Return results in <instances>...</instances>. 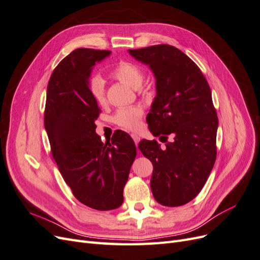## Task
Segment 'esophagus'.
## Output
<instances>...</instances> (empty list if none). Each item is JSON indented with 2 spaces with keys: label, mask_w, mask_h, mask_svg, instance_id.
Returning <instances> with one entry per match:
<instances>
[{
  "label": "esophagus",
  "mask_w": 260,
  "mask_h": 260,
  "mask_svg": "<svg viewBox=\"0 0 260 260\" xmlns=\"http://www.w3.org/2000/svg\"><path fill=\"white\" fill-rule=\"evenodd\" d=\"M131 137H132L133 141H135V143H136V145H137V147H138V144H139V142H140V137H139L138 135H131Z\"/></svg>",
  "instance_id": "34e87169"
}]
</instances>
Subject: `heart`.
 <instances>
[{
    "mask_svg": "<svg viewBox=\"0 0 260 260\" xmlns=\"http://www.w3.org/2000/svg\"><path fill=\"white\" fill-rule=\"evenodd\" d=\"M115 79L129 85L132 89H139L144 80V74L139 66L129 61H120L112 72ZM89 91L95 103L103 106L106 104L105 81L99 75L93 76L89 81ZM143 109L140 106L122 107L116 112L114 121L127 130H138L141 125Z\"/></svg>",
    "mask_w": 260,
    "mask_h": 260,
    "instance_id": "obj_1",
    "label": "heart"
}]
</instances>
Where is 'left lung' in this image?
Wrapping results in <instances>:
<instances>
[{
  "label": "left lung",
  "mask_w": 260,
  "mask_h": 260,
  "mask_svg": "<svg viewBox=\"0 0 260 260\" xmlns=\"http://www.w3.org/2000/svg\"><path fill=\"white\" fill-rule=\"evenodd\" d=\"M131 56L152 69L156 96L146 121L154 137L142 140L140 151L152 161L151 190L164 206L177 207L196 198L205 185L217 156L218 117L206 78L195 62L168 44L129 50Z\"/></svg>",
  "instance_id": "8db88e82"
}]
</instances>
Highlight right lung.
I'll return each mask as SVG.
<instances>
[{
	"label": "right lung",
	"mask_w": 260,
	"mask_h": 260,
	"mask_svg": "<svg viewBox=\"0 0 260 260\" xmlns=\"http://www.w3.org/2000/svg\"><path fill=\"white\" fill-rule=\"evenodd\" d=\"M111 51L77 49L53 70L46 92L44 127L61 177L75 198L96 210L116 209L136 159L131 137L117 131L105 144L95 132L101 113L89 91L95 62Z\"/></svg>",
	"instance_id": "add662e5"
}]
</instances>
